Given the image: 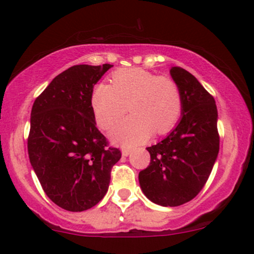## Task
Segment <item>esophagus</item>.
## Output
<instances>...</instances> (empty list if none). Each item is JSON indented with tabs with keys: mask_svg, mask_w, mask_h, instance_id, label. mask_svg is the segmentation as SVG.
Instances as JSON below:
<instances>
[{
	"mask_svg": "<svg viewBox=\"0 0 254 254\" xmlns=\"http://www.w3.org/2000/svg\"><path fill=\"white\" fill-rule=\"evenodd\" d=\"M131 153V150L130 149H122V155L124 157H127Z\"/></svg>",
	"mask_w": 254,
	"mask_h": 254,
	"instance_id": "34e87169",
	"label": "esophagus"
}]
</instances>
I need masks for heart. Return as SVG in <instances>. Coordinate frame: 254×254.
<instances>
[{
    "label": "heart",
    "instance_id": "obj_1",
    "mask_svg": "<svg viewBox=\"0 0 254 254\" xmlns=\"http://www.w3.org/2000/svg\"><path fill=\"white\" fill-rule=\"evenodd\" d=\"M111 84L98 83L92 90L95 120L103 129L115 125L127 112L131 116L111 130L112 140L124 146L145 142L153 132L171 131L183 112V97L177 83L169 77L142 68H125L111 75Z\"/></svg>",
    "mask_w": 254,
    "mask_h": 254
}]
</instances>
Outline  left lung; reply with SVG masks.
<instances>
[{
	"label": "left lung",
	"mask_w": 254,
	"mask_h": 254,
	"mask_svg": "<svg viewBox=\"0 0 254 254\" xmlns=\"http://www.w3.org/2000/svg\"><path fill=\"white\" fill-rule=\"evenodd\" d=\"M170 75L182 92L181 120L162 142L146 147L150 165L138 179L152 203L172 207L190 201L204 188L219 152V134L212 96L185 69L172 66Z\"/></svg>",
	"instance_id": "obj_1"
}]
</instances>
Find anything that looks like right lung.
<instances>
[{
    "label": "right lung",
    "instance_id": "1",
    "mask_svg": "<svg viewBox=\"0 0 254 254\" xmlns=\"http://www.w3.org/2000/svg\"><path fill=\"white\" fill-rule=\"evenodd\" d=\"M111 66H71L50 82L31 109L30 164L48 197L71 212L103 199L111 168L122 156L108 146L90 103L94 85Z\"/></svg>",
    "mask_w": 254,
    "mask_h": 254
}]
</instances>
